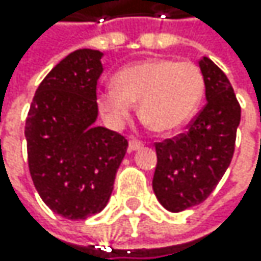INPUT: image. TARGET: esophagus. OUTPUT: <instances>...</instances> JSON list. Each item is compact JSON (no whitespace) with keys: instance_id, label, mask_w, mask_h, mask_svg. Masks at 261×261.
I'll list each match as a JSON object with an SVG mask.
<instances>
[{"instance_id":"1","label":"esophagus","mask_w":261,"mask_h":261,"mask_svg":"<svg viewBox=\"0 0 261 261\" xmlns=\"http://www.w3.org/2000/svg\"><path fill=\"white\" fill-rule=\"evenodd\" d=\"M142 147H144V142L142 141H138V139H132V141H129V144H128V150H129V152H135V150H139Z\"/></svg>"}]
</instances>
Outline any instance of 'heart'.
Segmentation results:
<instances>
[{
	"label": "heart",
	"mask_w": 261,
	"mask_h": 261,
	"mask_svg": "<svg viewBox=\"0 0 261 261\" xmlns=\"http://www.w3.org/2000/svg\"><path fill=\"white\" fill-rule=\"evenodd\" d=\"M205 91L197 64L175 59H147L116 73V86L98 92V106L108 123L120 128L139 101L141 114L156 132L167 133L193 117Z\"/></svg>",
	"instance_id": "1"
}]
</instances>
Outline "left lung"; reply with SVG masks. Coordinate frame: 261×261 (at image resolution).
Returning a JSON list of instances; mask_svg holds the SVG:
<instances>
[{
	"instance_id": "left-lung-1",
	"label": "left lung",
	"mask_w": 261,
	"mask_h": 261,
	"mask_svg": "<svg viewBox=\"0 0 261 261\" xmlns=\"http://www.w3.org/2000/svg\"><path fill=\"white\" fill-rule=\"evenodd\" d=\"M206 103L188 132L155 142L153 191L169 212L202 203L221 181L233 158L241 106L222 70L208 58L200 62Z\"/></svg>"
}]
</instances>
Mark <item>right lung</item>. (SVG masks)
<instances>
[{"label": "right lung", "mask_w": 261, "mask_h": 261, "mask_svg": "<svg viewBox=\"0 0 261 261\" xmlns=\"http://www.w3.org/2000/svg\"><path fill=\"white\" fill-rule=\"evenodd\" d=\"M98 49H76L39 84L26 117L28 166L42 200L65 219L100 213L111 197L128 141L95 126Z\"/></svg>", "instance_id": "add662e5"}]
</instances>
